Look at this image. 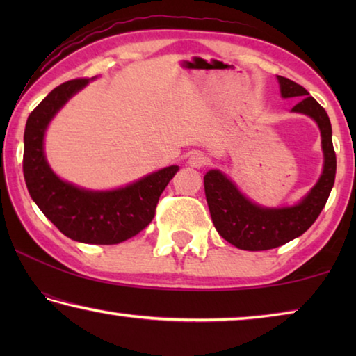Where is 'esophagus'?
I'll return each mask as SVG.
<instances>
[{
  "label": "esophagus",
  "instance_id": "obj_1",
  "mask_svg": "<svg viewBox=\"0 0 356 356\" xmlns=\"http://www.w3.org/2000/svg\"><path fill=\"white\" fill-rule=\"evenodd\" d=\"M188 165H190L191 168H197V170H200V168H204V166L207 165L206 155H202L201 152L191 154L190 159H188Z\"/></svg>",
  "mask_w": 356,
  "mask_h": 356
}]
</instances>
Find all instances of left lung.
<instances>
[{
    "label": "left lung",
    "instance_id": "8db88e82",
    "mask_svg": "<svg viewBox=\"0 0 356 356\" xmlns=\"http://www.w3.org/2000/svg\"><path fill=\"white\" fill-rule=\"evenodd\" d=\"M278 81L282 97L301 99L292 111L312 118L321 129L323 171L317 184L298 204L278 209L262 207L250 201L218 170H210L204 176V190L215 229L226 242L246 251L278 248L305 234L321 215L334 185L336 154L327 111L303 86L284 76H278Z\"/></svg>",
    "mask_w": 356,
    "mask_h": 356
}]
</instances>
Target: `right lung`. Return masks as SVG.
I'll return each mask as SVG.
<instances>
[{"instance_id":"1","label":"right lung","mask_w":356,"mask_h":356,"mask_svg":"<svg viewBox=\"0 0 356 356\" xmlns=\"http://www.w3.org/2000/svg\"><path fill=\"white\" fill-rule=\"evenodd\" d=\"M89 78L63 84L29 114L25 127L23 176L33 201L65 237L81 243L116 245L141 232L155 215L160 195L179 171L168 166L124 188L91 191L59 179L44 154L45 130L53 116Z\"/></svg>"}]
</instances>
